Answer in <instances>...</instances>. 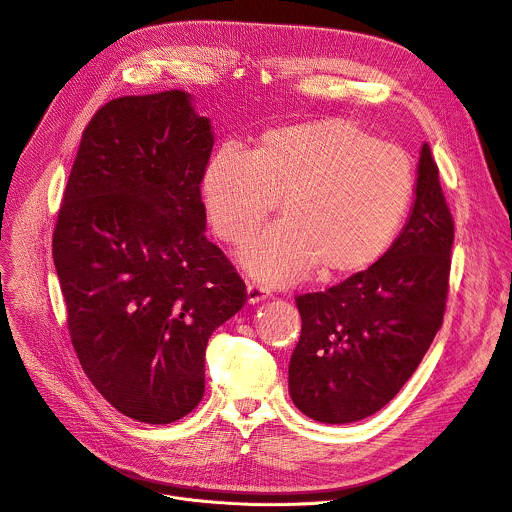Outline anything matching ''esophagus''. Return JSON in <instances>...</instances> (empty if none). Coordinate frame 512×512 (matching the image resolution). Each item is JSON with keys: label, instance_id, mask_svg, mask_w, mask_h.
<instances>
[{"label": "esophagus", "instance_id": "34e87169", "mask_svg": "<svg viewBox=\"0 0 512 512\" xmlns=\"http://www.w3.org/2000/svg\"><path fill=\"white\" fill-rule=\"evenodd\" d=\"M268 298V290L260 284H248L246 288V302L248 304H256V302H262Z\"/></svg>", "mask_w": 512, "mask_h": 512}]
</instances>
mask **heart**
Here are the masks:
<instances>
[{"label":"heart","mask_w":512,"mask_h":512,"mask_svg":"<svg viewBox=\"0 0 512 512\" xmlns=\"http://www.w3.org/2000/svg\"><path fill=\"white\" fill-rule=\"evenodd\" d=\"M403 149L347 119L266 131L244 155L220 149L203 169L199 195L214 234L246 244L278 199L280 222L244 254V270L288 284L317 270L321 280L365 272L393 244L414 197Z\"/></svg>","instance_id":"obj_1"}]
</instances>
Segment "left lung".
Instances as JSON below:
<instances>
[{"label": "left lung", "mask_w": 512, "mask_h": 512, "mask_svg": "<svg viewBox=\"0 0 512 512\" xmlns=\"http://www.w3.org/2000/svg\"><path fill=\"white\" fill-rule=\"evenodd\" d=\"M395 242L365 272L296 298L300 339L288 393L321 424L365 420L414 375L444 321L454 222L428 143Z\"/></svg>", "instance_id": "left-lung-1"}]
</instances>
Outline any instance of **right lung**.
Listing matches in <instances>:
<instances>
[{"instance_id":"add662e5","label":"right lung","mask_w":512,"mask_h":512,"mask_svg":"<svg viewBox=\"0 0 512 512\" xmlns=\"http://www.w3.org/2000/svg\"><path fill=\"white\" fill-rule=\"evenodd\" d=\"M212 121L185 90L121 96L82 133L52 256L78 361L115 410L185 418L203 397L212 333L246 286L206 238L199 183Z\"/></svg>"}]
</instances>
